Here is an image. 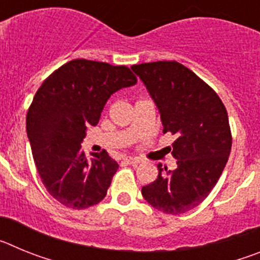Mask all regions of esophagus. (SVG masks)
Listing matches in <instances>:
<instances>
[{
    "label": "esophagus",
    "instance_id": "esophagus-1",
    "mask_svg": "<svg viewBox=\"0 0 260 260\" xmlns=\"http://www.w3.org/2000/svg\"><path fill=\"white\" fill-rule=\"evenodd\" d=\"M123 161H125L126 164L137 165V164H139V162H141V160H139V158H135V157H127V156H126V157L123 158Z\"/></svg>",
    "mask_w": 260,
    "mask_h": 260
}]
</instances>
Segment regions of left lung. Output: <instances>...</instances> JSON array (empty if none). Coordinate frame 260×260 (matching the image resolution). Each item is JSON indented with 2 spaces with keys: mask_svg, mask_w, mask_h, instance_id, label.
<instances>
[{
  "mask_svg": "<svg viewBox=\"0 0 260 260\" xmlns=\"http://www.w3.org/2000/svg\"><path fill=\"white\" fill-rule=\"evenodd\" d=\"M132 70L157 107L162 133L176 135L171 151L177 168L157 165V178L142 187V195L161 212L185 213L207 198L226 165L228 113L217 93L180 62L141 63Z\"/></svg>",
  "mask_w": 260,
  "mask_h": 260,
  "instance_id": "left-lung-1",
  "label": "left lung"
}]
</instances>
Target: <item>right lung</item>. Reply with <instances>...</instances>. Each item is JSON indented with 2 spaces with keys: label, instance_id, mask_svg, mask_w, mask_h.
Segmentation results:
<instances>
[{
  "label": "right lung",
  "instance_id": "obj_1",
  "mask_svg": "<svg viewBox=\"0 0 260 260\" xmlns=\"http://www.w3.org/2000/svg\"><path fill=\"white\" fill-rule=\"evenodd\" d=\"M137 82L126 66L73 59L38 89L27 113V137L45 189L65 207L83 210L105 198L118 164L107 151L87 158L80 144L108 99Z\"/></svg>",
  "mask_w": 260,
  "mask_h": 260
}]
</instances>
